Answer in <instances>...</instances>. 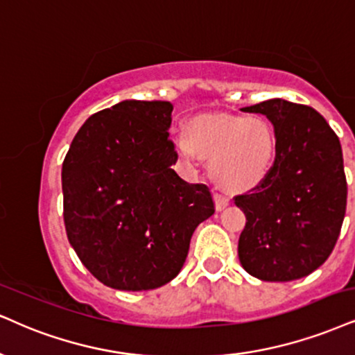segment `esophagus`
Listing matches in <instances>:
<instances>
[{
    "instance_id": "1",
    "label": "esophagus",
    "mask_w": 355,
    "mask_h": 355,
    "mask_svg": "<svg viewBox=\"0 0 355 355\" xmlns=\"http://www.w3.org/2000/svg\"><path fill=\"white\" fill-rule=\"evenodd\" d=\"M214 200H216V209L217 211H224L227 205L230 204V200L222 194H214Z\"/></svg>"
}]
</instances>
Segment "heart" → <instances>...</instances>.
Listing matches in <instances>:
<instances>
[{"label":"heart","instance_id":"1","mask_svg":"<svg viewBox=\"0 0 355 355\" xmlns=\"http://www.w3.org/2000/svg\"><path fill=\"white\" fill-rule=\"evenodd\" d=\"M181 159L196 155L209 159L214 182L230 192L260 184L270 173L277 153V135L263 116H227L194 120L186 137L174 139Z\"/></svg>","mask_w":355,"mask_h":355}]
</instances>
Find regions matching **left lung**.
<instances>
[{"label": "left lung", "instance_id": "obj_1", "mask_svg": "<svg viewBox=\"0 0 355 355\" xmlns=\"http://www.w3.org/2000/svg\"><path fill=\"white\" fill-rule=\"evenodd\" d=\"M261 113L277 135L270 173L235 205L247 217L239 258L263 282H291L319 268L338 242L347 204L343 148L311 107L271 98L242 108Z\"/></svg>", "mask_w": 355, "mask_h": 355}]
</instances>
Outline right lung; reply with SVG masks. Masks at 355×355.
<instances>
[{"instance_id": "right-lung-1", "label": "right lung", "mask_w": 355, "mask_h": 355, "mask_svg": "<svg viewBox=\"0 0 355 355\" xmlns=\"http://www.w3.org/2000/svg\"><path fill=\"white\" fill-rule=\"evenodd\" d=\"M173 105L123 100L92 115L62 164L64 224L87 270L105 286L155 290L176 278L196 227L216 212L205 184L171 166Z\"/></svg>"}]
</instances>
